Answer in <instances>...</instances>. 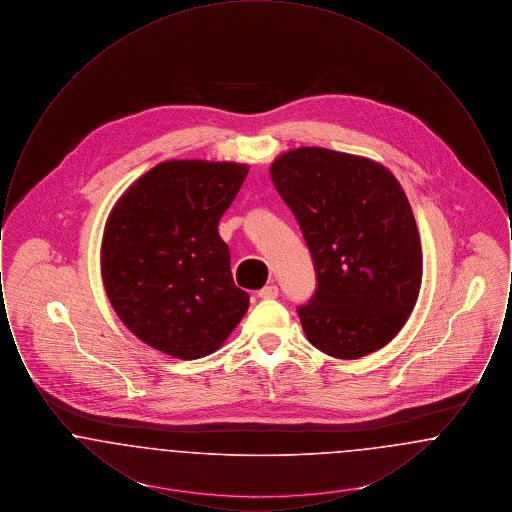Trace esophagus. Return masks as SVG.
I'll return each mask as SVG.
<instances>
[{
    "label": "esophagus",
    "instance_id": "34e87169",
    "mask_svg": "<svg viewBox=\"0 0 512 512\" xmlns=\"http://www.w3.org/2000/svg\"><path fill=\"white\" fill-rule=\"evenodd\" d=\"M278 288L274 284H268L263 290H259V297L261 299H276L278 297Z\"/></svg>",
    "mask_w": 512,
    "mask_h": 512
}]
</instances>
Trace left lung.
<instances>
[{
	"label": "left lung",
	"instance_id": "1",
	"mask_svg": "<svg viewBox=\"0 0 512 512\" xmlns=\"http://www.w3.org/2000/svg\"><path fill=\"white\" fill-rule=\"evenodd\" d=\"M270 178L317 272V290L297 307L307 340L338 359L390 343L422 282L416 222L395 176L365 157L299 147L272 163Z\"/></svg>",
	"mask_w": 512,
	"mask_h": 512
}]
</instances>
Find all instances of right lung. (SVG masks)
<instances>
[{"label": "right lung", "mask_w": 512, "mask_h": 512, "mask_svg": "<svg viewBox=\"0 0 512 512\" xmlns=\"http://www.w3.org/2000/svg\"><path fill=\"white\" fill-rule=\"evenodd\" d=\"M247 165L167 161L140 176L113 207L101 276L124 326L157 351L199 359L217 351L249 307L234 284L219 220Z\"/></svg>", "instance_id": "right-lung-1"}]
</instances>
